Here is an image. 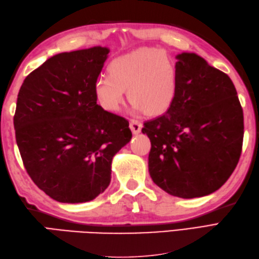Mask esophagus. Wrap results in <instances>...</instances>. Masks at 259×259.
<instances>
[{
    "mask_svg": "<svg viewBox=\"0 0 259 259\" xmlns=\"http://www.w3.org/2000/svg\"><path fill=\"white\" fill-rule=\"evenodd\" d=\"M141 128H142V123L139 120H136V119L130 120V129L133 131V134L138 135L141 131Z\"/></svg>",
    "mask_w": 259,
    "mask_h": 259,
    "instance_id": "1",
    "label": "esophagus"
}]
</instances>
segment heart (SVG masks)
Returning <instances> with one entry per match:
<instances>
[{
    "instance_id": "heart-1",
    "label": "heart",
    "mask_w": 259,
    "mask_h": 259,
    "mask_svg": "<svg viewBox=\"0 0 259 259\" xmlns=\"http://www.w3.org/2000/svg\"><path fill=\"white\" fill-rule=\"evenodd\" d=\"M178 87L177 64L164 51L141 48L113 59L108 75L99 76L93 91L100 106L118 112L125 98L133 101L136 111L156 114L174 101Z\"/></svg>"
}]
</instances>
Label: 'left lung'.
<instances>
[{
  "label": "left lung",
  "mask_w": 259,
  "mask_h": 259,
  "mask_svg": "<svg viewBox=\"0 0 259 259\" xmlns=\"http://www.w3.org/2000/svg\"><path fill=\"white\" fill-rule=\"evenodd\" d=\"M178 87L160 117L146 121L150 177L169 195L190 199L212 194L237 166L244 114L229 76L196 53L176 56Z\"/></svg>",
  "instance_id": "8db88e82"
}]
</instances>
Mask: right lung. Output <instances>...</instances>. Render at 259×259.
Returning a JSON list of instances; mask_svg holds the SVG:
<instances>
[{
    "label": "right lung",
    "instance_id": "add662e5",
    "mask_svg": "<svg viewBox=\"0 0 259 259\" xmlns=\"http://www.w3.org/2000/svg\"><path fill=\"white\" fill-rule=\"evenodd\" d=\"M109 52L93 47L56 54L19 91L14 129L22 160L57 201L87 202L106 190L112 158L133 137L128 120L99 106L93 91Z\"/></svg>",
    "mask_w": 259,
    "mask_h": 259
}]
</instances>
